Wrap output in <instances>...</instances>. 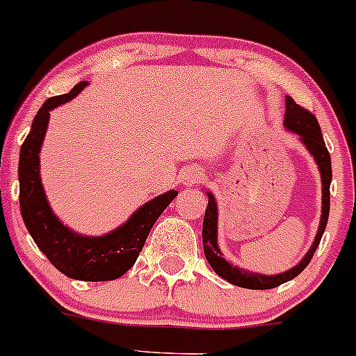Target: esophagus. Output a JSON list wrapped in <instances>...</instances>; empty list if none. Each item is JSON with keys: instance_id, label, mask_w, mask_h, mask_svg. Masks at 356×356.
<instances>
[{"instance_id": "34e87169", "label": "esophagus", "mask_w": 356, "mask_h": 356, "mask_svg": "<svg viewBox=\"0 0 356 356\" xmlns=\"http://www.w3.org/2000/svg\"><path fill=\"white\" fill-rule=\"evenodd\" d=\"M202 179V172H199L197 169H189L187 172H184V182L187 186H193L196 184Z\"/></svg>"}]
</instances>
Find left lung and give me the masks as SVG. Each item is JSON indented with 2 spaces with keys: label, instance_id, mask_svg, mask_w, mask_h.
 I'll return each mask as SVG.
<instances>
[{
  "label": "left lung",
  "instance_id": "1",
  "mask_svg": "<svg viewBox=\"0 0 356 356\" xmlns=\"http://www.w3.org/2000/svg\"><path fill=\"white\" fill-rule=\"evenodd\" d=\"M286 127L294 134L300 136V140L304 142V145L307 147V150L311 152V155H314L316 163H318L319 170H321V179H323V214H321V222H319L318 235H316L314 243L309 248V252L306 253L299 265H296L291 270L279 273V275H261V273H253L245 270V268L233 267L229 261H226L221 257L220 248H218L216 241V228H218V211H216V202L214 197L208 194V206H206V214L204 221H202V248H204V255L208 259L209 265L213 267V270L218 275L222 277L225 280H228L229 284L238 287L245 289H257V291H265V289H273L279 287L280 284L289 282L294 277H298L304 268L309 265L314 252L319 247V241L326 229L327 225V216H330V184L331 177H333V172H331V157L330 152H327L326 143H324L321 128H319L318 120L312 115L311 111H307L306 108L299 106L292 97L287 96L286 99Z\"/></svg>",
  "mask_w": 356,
  "mask_h": 356
}]
</instances>
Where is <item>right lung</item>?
<instances>
[{
	"mask_svg": "<svg viewBox=\"0 0 356 356\" xmlns=\"http://www.w3.org/2000/svg\"><path fill=\"white\" fill-rule=\"evenodd\" d=\"M88 83L74 86L67 95L49 97L35 115L32 130L26 135L19 150V211L26 229L37 247L49 259L50 264L70 279L86 282L115 280L130 270L145 245L152 226L159 220L163 209L174 201L177 191H169L162 196L143 204L127 225L120 226L106 236H81L65 228L54 216L47 202L38 172V154L42 140L49 124L50 109L76 97Z\"/></svg>",
	"mask_w": 356,
	"mask_h": 356,
	"instance_id": "obj_1",
	"label": "right lung"
}]
</instances>
